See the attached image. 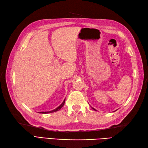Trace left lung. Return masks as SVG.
Wrapping results in <instances>:
<instances>
[{"instance_id": "8db88e82", "label": "left lung", "mask_w": 148, "mask_h": 148, "mask_svg": "<svg viewBox=\"0 0 148 148\" xmlns=\"http://www.w3.org/2000/svg\"><path fill=\"white\" fill-rule=\"evenodd\" d=\"M92 108V109H93V110H95V108Z\"/></svg>"}]
</instances>
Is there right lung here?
<instances>
[{"mask_svg":"<svg viewBox=\"0 0 148 148\" xmlns=\"http://www.w3.org/2000/svg\"><path fill=\"white\" fill-rule=\"evenodd\" d=\"M65 101H66V99H64V101L62 102V103L59 106H58V107L57 108H56V109H54V110H51V111H50V112H39L38 113H45H45H53V112H57V111H58V110H60L62 108V106H64V103H65Z\"/></svg>","mask_w":148,"mask_h":148,"instance_id":"right-lung-1","label":"right lung"}]
</instances>
